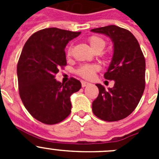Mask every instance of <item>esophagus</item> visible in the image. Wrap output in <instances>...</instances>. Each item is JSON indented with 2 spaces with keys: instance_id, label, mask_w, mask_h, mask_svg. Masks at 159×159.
<instances>
[{
  "instance_id": "1",
  "label": "esophagus",
  "mask_w": 159,
  "mask_h": 159,
  "mask_svg": "<svg viewBox=\"0 0 159 159\" xmlns=\"http://www.w3.org/2000/svg\"><path fill=\"white\" fill-rule=\"evenodd\" d=\"M88 84H89V83H88V82H86V81H84V80L81 81V85H82L83 88H84V87L88 86Z\"/></svg>"
}]
</instances>
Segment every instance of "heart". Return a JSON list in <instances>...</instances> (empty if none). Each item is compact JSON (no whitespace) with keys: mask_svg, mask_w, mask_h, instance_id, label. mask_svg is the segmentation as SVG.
<instances>
[{"mask_svg":"<svg viewBox=\"0 0 159 159\" xmlns=\"http://www.w3.org/2000/svg\"><path fill=\"white\" fill-rule=\"evenodd\" d=\"M88 43H90L91 47L92 48L94 51L97 53H99L103 50L106 46V40L102 37L99 36H91L88 39ZM72 51V46H68L67 49V55L70 56ZM99 70V65L95 64H88L81 65L78 69L75 71L77 75L83 77L87 80H91L94 77L95 73Z\"/></svg>","mask_w":159,"mask_h":159,"instance_id":"1","label":"heart"}]
</instances>
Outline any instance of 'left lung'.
<instances>
[{"label":"left lung","mask_w":159,"mask_h":159,"mask_svg":"<svg viewBox=\"0 0 159 159\" xmlns=\"http://www.w3.org/2000/svg\"><path fill=\"white\" fill-rule=\"evenodd\" d=\"M91 31L107 35L113 41V58L104 78L115 80L108 90L96 84L99 95L92 102V111L104 121H119L130 115L141 99L145 89V57L137 39L127 29L108 25Z\"/></svg>","instance_id":"1"}]
</instances>
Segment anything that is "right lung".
Wrapping results in <instances>:
<instances>
[{"label":"right lung","mask_w":159,"mask_h":159,"mask_svg":"<svg viewBox=\"0 0 159 159\" xmlns=\"http://www.w3.org/2000/svg\"><path fill=\"white\" fill-rule=\"evenodd\" d=\"M80 33L48 28L33 33L24 46L17 64L19 94L24 106L38 121L57 124L71 113L70 96L80 89L81 83L71 77L63 84L55 77L67 65V43Z\"/></svg>","instance_id":"add662e5"}]
</instances>
